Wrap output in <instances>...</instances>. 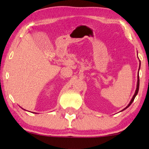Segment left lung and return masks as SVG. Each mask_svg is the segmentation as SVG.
Here are the masks:
<instances>
[{"label":"left lung","instance_id":"obj_1","mask_svg":"<svg viewBox=\"0 0 149 149\" xmlns=\"http://www.w3.org/2000/svg\"><path fill=\"white\" fill-rule=\"evenodd\" d=\"M140 69V68H139ZM138 72H139V71H138ZM139 85H140V80H139V74L138 75V81H137V87H136V91H135V93H134V96H133V97H132V99L131 100V101H130V104H128L127 107H126L125 109H123L121 111H124V110H125L126 109H127L128 107H130V105L132 104V103L133 102V101L134 100V99H135V97H136V95L138 94V90H139Z\"/></svg>","mask_w":149,"mask_h":149}]
</instances>
